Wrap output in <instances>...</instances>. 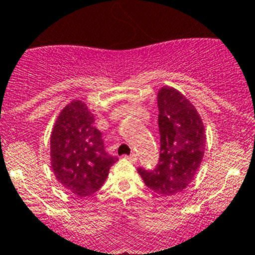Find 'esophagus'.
<instances>
[{"instance_id": "esophagus-1", "label": "esophagus", "mask_w": 255, "mask_h": 255, "mask_svg": "<svg viewBox=\"0 0 255 255\" xmlns=\"http://www.w3.org/2000/svg\"><path fill=\"white\" fill-rule=\"evenodd\" d=\"M126 158L129 159L130 162H132V163H135V162H136V159H138V155L135 154V153H131V154L128 155V157H126Z\"/></svg>"}]
</instances>
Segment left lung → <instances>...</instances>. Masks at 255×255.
Here are the masks:
<instances>
[{
    "instance_id": "8db88e82",
    "label": "left lung",
    "mask_w": 255,
    "mask_h": 255,
    "mask_svg": "<svg viewBox=\"0 0 255 255\" xmlns=\"http://www.w3.org/2000/svg\"><path fill=\"white\" fill-rule=\"evenodd\" d=\"M159 159L154 170L138 168L157 194L173 195L194 179L206 150V131L195 107L179 91L161 88L157 96Z\"/></svg>"
}]
</instances>
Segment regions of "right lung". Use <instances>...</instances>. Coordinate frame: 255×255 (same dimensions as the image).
<instances>
[{
  "label": "right lung",
  "mask_w": 255,
  "mask_h": 255,
  "mask_svg": "<svg viewBox=\"0 0 255 255\" xmlns=\"http://www.w3.org/2000/svg\"><path fill=\"white\" fill-rule=\"evenodd\" d=\"M119 161L105 149L102 132L82 101L61 111L51 134V164L61 185L79 198L91 197L105 184L108 171Z\"/></svg>",
  "instance_id": "add662e5"
}]
</instances>
